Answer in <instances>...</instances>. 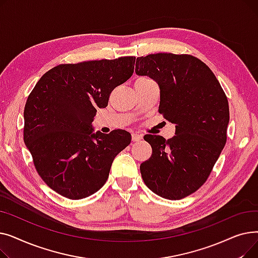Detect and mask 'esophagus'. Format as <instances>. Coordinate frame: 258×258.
I'll return each mask as SVG.
<instances>
[{"label":"esophagus","mask_w":258,"mask_h":258,"mask_svg":"<svg viewBox=\"0 0 258 258\" xmlns=\"http://www.w3.org/2000/svg\"><path fill=\"white\" fill-rule=\"evenodd\" d=\"M132 140H133L134 142H138V141L142 140V135L137 134V133L132 134Z\"/></svg>","instance_id":"esophagus-1"}]
</instances>
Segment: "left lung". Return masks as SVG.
I'll return each instance as SVG.
<instances>
[{"mask_svg": "<svg viewBox=\"0 0 258 258\" xmlns=\"http://www.w3.org/2000/svg\"><path fill=\"white\" fill-rule=\"evenodd\" d=\"M137 75L160 88L159 113L175 124V136L145 135L152 157L140 165L145 185L167 200H181L204 184L227 140L229 104L209 67L182 54L138 57Z\"/></svg>", "mask_w": 258, "mask_h": 258, "instance_id": "obj_1", "label": "left lung"}]
</instances>
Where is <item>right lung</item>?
I'll use <instances>...</instances> for the list:
<instances>
[{"mask_svg": "<svg viewBox=\"0 0 258 258\" xmlns=\"http://www.w3.org/2000/svg\"><path fill=\"white\" fill-rule=\"evenodd\" d=\"M136 57L52 68L37 81L24 110V141L43 181L60 196L80 200L105 184L131 134L94 133L97 108L133 75Z\"/></svg>", "mask_w": 258, "mask_h": 258, "instance_id": "1", "label": "right lung"}]
</instances>
